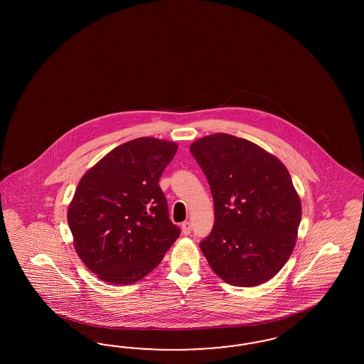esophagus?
<instances>
[{
  "label": "esophagus",
  "instance_id": "1",
  "mask_svg": "<svg viewBox=\"0 0 364 364\" xmlns=\"http://www.w3.org/2000/svg\"><path fill=\"white\" fill-rule=\"evenodd\" d=\"M192 231V225H191V223L189 221H184L183 224H181V232L184 233V235H189Z\"/></svg>",
  "mask_w": 364,
  "mask_h": 364
}]
</instances>
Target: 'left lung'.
<instances>
[{
  "label": "left lung",
  "mask_w": 364,
  "mask_h": 364,
  "mask_svg": "<svg viewBox=\"0 0 364 364\" xmlns=\"http://www.w3.org/2000/svg\"><path fill=\"white\" fill-rule=\"evenodd\" d=\"M210 183L215 224L200 248L225 283L256 287L292 254L301 203L286 166L252 141L228 133L189 146Z\"/></svg>",
  "instance_id": "obj_1"
}]
</instances>
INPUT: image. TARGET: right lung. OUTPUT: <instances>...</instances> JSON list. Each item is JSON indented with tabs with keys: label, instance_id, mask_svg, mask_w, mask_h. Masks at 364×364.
Masks as SVG:
<instances>
[{
	"label": "right lung",
	"instance_id": "add662e5",
	"mask_svg": "<svg viewBox=\"0 0 364 364\" xmlns=\"http://www.w3.org/2000/svg\"><path fill=\"white\" fill-rule=\"evenodd\" d=\"M177 144L139 137L89 168L68 207L78 257L100 280L133 284L154 271L180 236L159 186Z\"/></svg>",
	"mask_w": 364,
	"mask_h": 364
}]
</instances>
